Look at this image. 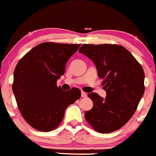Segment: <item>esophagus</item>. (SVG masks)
<instances>
[{
    "label": "esophagus",
    "instance_id": "esophagus-1",
    "mask_svg": "<svg viewBox=\"0 0 156 156\" xmlns=\"http://www.w3.org/2000/svg\"><path fill=\"white\" fill-rule=\"evenodd\" d=\"M86 96H87V94L85 92V91H81V97L85 98V97H86Z\"/></svg>",
    "mask_w": 156,
    "mask_h": 156
}]
</instances>
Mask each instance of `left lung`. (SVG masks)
I'll use <instances>...</instances> for the list:
<instances>
[{
	"instance_id": "left-lung-1",
	"label": "left lung",
	"mask_w": 156,
	"mask_h": 156,
	"mask_svg": "<svg viewBox=\"0 0 156 156\" xmlns=\"http://www.w3.org/2000/svg\"><path fill=\"white\" fill-rule=\"evenodd\" d=\"M78 51L94 62L106 90L105 98L97 93L88 94L93 107L85 113V119L100 133L118 130L132 118L143 96V68L121 45L85 44Z\"/></svg>"
}]
</instances>
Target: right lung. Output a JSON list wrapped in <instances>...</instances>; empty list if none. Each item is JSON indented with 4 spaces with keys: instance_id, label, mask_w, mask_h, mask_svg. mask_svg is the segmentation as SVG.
I'll use <instances>...</instances> for the list:
<instances>
[{
    "instance_id": "right-lung-1",
    "label": "right lung",
    "mask_w": 156,
    "mask_h": 156,
    "mask_svg": "<svg viewBox=\"0 0 156 156\" xmlns=\"http://www.w3.org/2000/svg\"><path fill=\"white\" fill-rule=\"evenodd\" d=\"M79 47L44 42L33 48L16 65L13 92L21 115L34 129L41 132L56 129L67 108L81 97L78 88L64 91L56 85Z\"/></svg>"
}]
</instances>
